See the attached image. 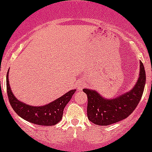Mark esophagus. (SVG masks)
I'll return each mask as SVG.
<instances>
[{"instance_id":"esophagus-1","label":"esophagus","mask_w":152,"mask_h":152,"mask_svg":"<svg viewBox=\"0 0 152 152\" xmlns=\"http://www.w3.org/2000/svg\"><path fill=\"white\" fill-rule=\"evenodd\" d=\"M84 87V83L82 82H80L77 83V88H78V90H83V88Z\"/></svg>"}]
</instances>
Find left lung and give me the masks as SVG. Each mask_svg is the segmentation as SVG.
<instances>
[{"instance_id":"left-lung-1","label":"left lung","mask_w":152,"mask_h":152,"mask_svg":"<svg viewBox=\"0 0 152 152\" xmlns=\"http://www.w3.org/2000/svg\"><path fill=\"white\" fill-rule=\"evenodd\" d=\"M146 74L143 63L140 62V74L132 90L113 99H107L94 90L83 89L87 95V117L96 125L108 126L123 120L137 108L144 92Z\"/></svg>"}]
</instances>
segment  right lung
Here are the masks:
<instances>
[{
  "label": "right lung",
  "mask_w": 152,
  "mask_h": 152,
  "mask_svg": "<svg viewBox=\"0 0 152 152\" xmlns=\"http://www.w3.org/2000/svg\"><path fill=\"white\" fill-rule=\"evenodd\" d=\"M7 94L13 110L25 120L40 126H53L62 119L65 105L69 103L76 90H72L59 98L44 106H31L18 101L12 93L8 80V71L6 76Z\"/></svg>",
  "instance_id": "add662e5"
}]
</instances>
